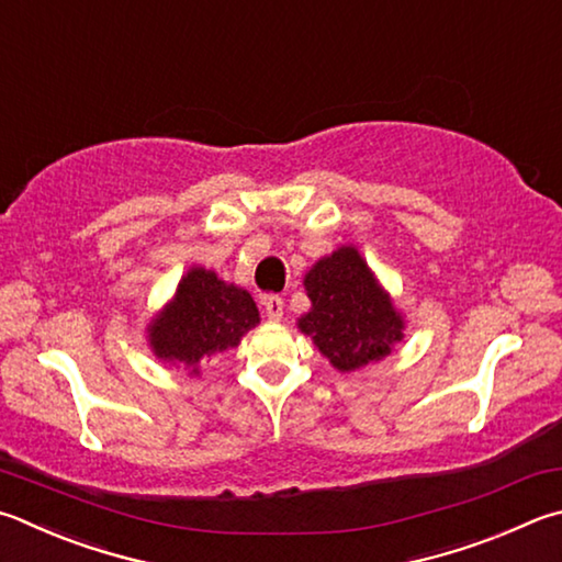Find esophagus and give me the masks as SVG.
I'll return each instance as SVG.
<instances>
[{
  "label": "esophagus",
  "mask_w": 562,
  "mask_h": 562,
  "mask_svg": "<svg viewBox=\"0 0 562 562\" xmlns=\"http://www.w3.org/2000/svg\"><path fill=\"white\" fill-rule=\"evenodd\" d=\"M265 304V316H268L270 322H280L282 314H284V302L282 297H278V294H268V297L262 300Z\"/></svg>",
  "instance_id": "obj_1"
}]
</instances>
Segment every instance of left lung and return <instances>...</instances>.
Listing matches in <instances>:
<instances>
[{"label": "left lung", "instance_id": "obj_1", "mask_svg": "<svg viewBox=\"0 0 562 562\" xmlns=\"http://www.w3.org/2000/svg\"><path fill=\"white\" fill-rule=\"evenodd\" d=\"M312 310L297 319L339 373L383 361L403 341L405 316L356 246H339L304 272Z\"/></svg>", "mask_w": 562, "mask_h": 562}]
</instances>
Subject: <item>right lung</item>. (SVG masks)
Returning a JSON list of instances; mask_svg holds the SVG:
<instances>
[{
	"label": "right lung",
	"instance_id": "right-lung-1",
	"mask_svg": "<svg viewBox=\"0 0 562 562\" xmlns=\"http://www.w3.org/2000/svg\"><path fill=\"white\" fill-rule=\"evenodd\" d=\"M260 324L250 292L221 280L216 270L191 265L175 297L147 324V346L159 361L201 375V361L238 349L243 336Z\"/></svg>",
	"mask_w": 562,
	"mask_h": 562
}]
</instances>
